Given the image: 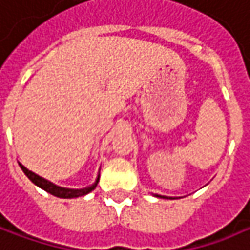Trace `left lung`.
Instances as JSON below:
<instances>
[{
    "instance_id": "obj_1",
    "label": "left lung",
    "mask_w": 250,
    "mask_h": 250,
    "mask_svg": "<svg viewBox=\"0 0 250 250\" xmlns=\"http://www.w3.org/2000/svg\"><path fill=\"white\" fill-rule=\"evenodd\" d=\"M158 198H167V199H172V198H168V196H162V195H156Z\"/></svg>"
}]
</instances>
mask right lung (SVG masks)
Returning a JSON list of instances; mask_svg holds the SVG:
<instances>
[{
    "instance_id": "add662e5",
    "label": "right lung",
    "mask_w": 250,
    "mask_h": 250,
    "mask_svg": "<svg viewBox=\"0 0 250 250\" xmlns=\"http://www.w3.org/2000/svg\"><path fill=\"white\" fill-rule=\"evenodd\" d=\"M20 167H21V169L24 170V173L28 176V179H29L31 182H34L37 187L42 188V189L46 190L48 193H51V195H54V196H58V198H63V199H71V198L83 196V195L89 193L91 190H94L99 182L98 176L97 181H95V184H92L91 187H86L83 188V189H68V188H61L58 187V185H54L52 182H49V181H46L44 178H41L40 175H37V173H34V172H31L29 169H27V168H25L24 165H21V164H20Z\"/></svg>"
}]
</instances>
